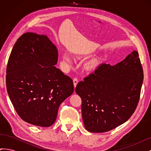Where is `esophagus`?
I'll return each mask as SVG.
<instances>
[{
	"mask_svg": "<svg viewBox=\"0 0 151 151\" xmlns=\"http://www.w3.org/2000/svg\"><path fill=\"white\" fill-rule=\"evenodd\" d=\"M73 83H74V88H76L77 83H78V79H77V78H76V77H75V78L73 79Z\"/></svg>",
	"mask_w": 151,
	"mask_h": 151,
	"instance_id": "esophagus-1",
	"label": "esophagus"
}]
</instances>
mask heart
Segmentation results:
<instances>
[{
    "instance_id": "b5f03b06",
    "label": "heart",
    "mask_w": 151,
    "mask_h": 151,
    "mask_svg": "<svg viewBox=\"0 0 151 151\" xmlns=\"http://www.w3.org/2000/svg\"><path fill=\"white\" fill-rule=\"evenodd\" d=\"M63 60H64L65 62H67L68 63H71L72 62L71 58L67 54H65L64 55H63Z\"/></svg>"
}]
</instances>
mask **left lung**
Returning a JSON list of instances; mask_svg holds the SVG:
<instances>
[{
    "label": "left lung",
    "instance_id": "left-lung-1",
    "mask_svg": "<svg viewBox=\"0 0 151 151\" xmlns=\"http://www.w3.org/2000/svg\"><path fill=\"white\" fill-rule=\"evenodd\" d=\"M144 72L137 51L110 65L102 63L77 84L82 99L86 129L103 133L123 124L133 115L140 99Z\"/></svg>",
    "mask_w": 151,
    "mask_h": 151
}]
</instances>
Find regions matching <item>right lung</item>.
<instances>
[{"instance_id":"1","label":"right lung","mask_w":151,"mask_h":151,"mask_svg":"<svg viewBox=\"0 0 151 151\" xmlns=\"http://www.w3.org/2000/svg\"><path fill=\"white\" fill-rule=\"evenodd\" d=\"M56 47L45 35L26 33L14 46L6 69L9 96L22 120L48 127L60 104L74 92L73 81L55 65Z\"/></svg>"}]
</instances>
